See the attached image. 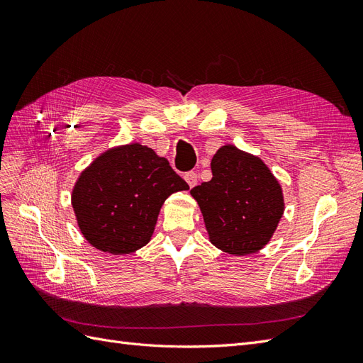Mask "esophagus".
I'll return each mask as SVG.
<instances>
[{
  "instance_id": "esophagus-1",
  "label": "esophagus",
  "mask_w": 363,
  "mask_h": 363,
  "mask_svg": "<svg viewBox=\"0 0 363 363\" xmlns=\"http://www.w3.org/2000/svg\"><path fill=\"white\" fill-rule=\"evenodd\" d=\"M184 180L188 182V184H189V188H194V186L199 183V174H196L195 171H189V172H186L184 174Z\"/></svg>"
}]
</instances>
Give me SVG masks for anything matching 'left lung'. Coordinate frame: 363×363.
Returning a JSON list of instances; mask_svg holds the SVG:
<instances>
[{"mask_svg":"<svg viewBox=\"0 0 363 363\" xmlns=\"http://www.w3.org/2000/svg\"><path fill=\"white\" fill-rule=\"evenodd\" d=\"M212 180L191 189L211 242L228 255L265 247L284 211L280 183L259 157L224 145L212 159Z\"/></svg>","mask_w":363,"mask_h":363,"instance_id":"1","label":"left lung"}]
</instances>
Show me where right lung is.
<instances>
[{
	"label": "right lung",
	"mask_w": 363,
	"mask_h": 363,
	"mask_svg": "<svg viewBox=\"0 0 363 363\" xmlns=\"http://www.w3.org/2000/svg\"><path fill=\"white\" fill-rule=\"evenodd\" d=\"M189 186L151 148L130 144L96 157L77 180L72 207L92 247L130 255L150 242L164 200Z\"/></svg>",
	"instance_id": "1"
}]
</instances>
